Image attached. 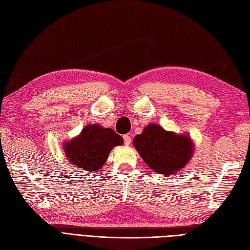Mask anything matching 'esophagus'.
I'll return each instance as SVG.
<instances>
[{
    "label": "esophagus",
    "instance_id": "1",
    "mask_svg": "<svg viewBox=\"0 0 250 250\" xmlns=\"http://www.w3.org/2000/svg\"><path fill=\"white\" fill-rule=\"evenodd\" d=\"M123 140H124V144L125 145H130L131 143V137L129 134H125L123 137Z\"/></svg>",
    "mask_w": 250,
    "mask_h": 250
}]
</instances>
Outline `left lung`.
Returning a JSON list of instances; mask_svg holds the SVG:
<instances>
[{"instance_id": "1", "label": "left lung", "mask_w": 250, "mask_h": 250, "mask_svg": "<svg viewBox=\"0 0 250 250\" xmlns=\"http://www.w3.org/2000/svg\"><path fill=\"white\" fill-rule=\"evenodd\" d=\"M133 146L154 172L171 175L183 169L193 155L194 145L188 134L165 130L157 124L147 125L133 139Z\"/></svg>"}]
</instances>
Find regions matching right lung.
Masks as SVG:
<instances>
[{
  "instance_id": "right-lung-1",
  "label": "right lung",
  "mask_w": 250,
  "mask_h": 250,
  "mask_svg": "<svg viewBox=\"0 0 250 250\" xmlns=\"http://www.w3.org/2000/svg\"><path fill=\"white\" fill-rule=\"evenodd\" d=\"M122 144V137L111 128L89 124L78 137L64 143L63 150L67 161L76 168L97 172L106 162L111 149Z\"/></svg>"
}]
</instances>
